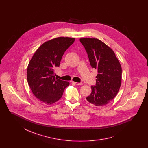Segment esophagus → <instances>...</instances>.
Wrapping results in <instances>:
<instances>
[{"mask_svg":"<svg viewBox=\"0 0 148 148\" xmlns=\"http://www.w3.org/2000/svg\"><path fill=\"white\" fill-rule=\"evenodd\" d=\"M73 83H74V84H75L77 85H83L82 83H77V82H73Z\"/></svg>","mask_w":148,"mask_h":148,"instance_id":"34e87169","label":"esophagus"}]
</instances>
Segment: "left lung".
<instances>
[{"label":"left lung","mask_w":148,"mask_h":148,"mask_svg":"<svg viewBox=\"0 0 148 148\" xmlns=\"http://www.w3.org/2000/svg\"><path fill=\"white\" fill-rule=\"evenodd\" d=\"M92 68L97 69L96 84L86 100L98 106L109 103L119 92L121 82V67L113 50L98 39L82 38Z\"/></svg>","instance_id":"left-lung-1"}]
</instances>
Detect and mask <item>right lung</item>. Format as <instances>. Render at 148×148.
<instances>
[{
  "label": "right lung",
  "mask_w": 148,
  "mask_h": 148,
  "mask_svg": "<svg viewBox=\"0 0 148 148\" xmlns=\"http://www.w3.org/2000/svg\"><path fill=\"white\" fill-rule=\"evenodd\" d=\"M74 41V38L59 37L44 42L29 63V85L36 98L47 104L58 101L69 85L68 82L56 78L54 69L59 66L64 52Z\"/></svg>",
  "instance_id": "right-lung-1"
}]
</instances>
